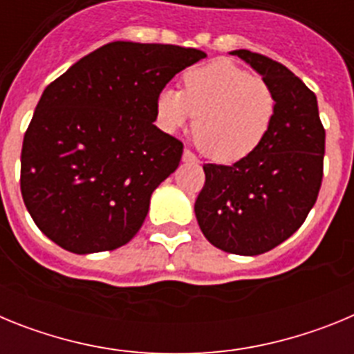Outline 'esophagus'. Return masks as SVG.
Here are the masks:
<instances>
[{
	"label": "esophagus",
	"instance_id": "1",
	"mask_svg": "<svg viewBox=\"0 0 354 354\" xmlns=\"http://www.w3.org/2000/svg\"><path fill=\"white\" fill-rule=\"evenodd\" d=\"M183 161L186 162H195L196 161V156L193 154L189 149H184V154H183Z\"/></svg>",
	"mask_w": 354,
	"mask_h": 354
}]
</instances>
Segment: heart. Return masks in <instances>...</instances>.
<instances>
[{
    "label": "heart",
    "mask_w": 354,
    "mask_h": 354,
    "mask_svg": "<svg viewBox=\"0 0 354 354\" xmlns=\"http://www.w3.org/2000/svg\"><path fill=\"white\" fill-rule=\"evenodd\" d=\"M274 109L270 84L225 58L186 71L183 92L167 88L158 99V117L167 131L180 129L196 115L193 138L218 162H236L257 150Z\"/></svg>",
    "instance_id": "b5f03b06"
}]
</instances>
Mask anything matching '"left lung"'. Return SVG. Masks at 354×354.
I'll use <instances>...</instances> for the list:
<instances>
[{
  "instance_id": "left-lung-1",
  "label": "left lung",
  "mask_w": 354,
  "mask_h": 354,
  "mask_svg": "<svg viewBox=\"0 0 354 354\" xmlns=\"http://www.w3.org/2000/svg\"><path fill=\"white\" fill-rule=\"evenodd\" d=\"M270 84L277 99L271 129L252 154L204 165L195 202L200 230L216 248L261 255L289 239L306 220L323 183L324 127L317 99L286 65L248 49L232 51Z\"/></svg>"
}]
</instances>
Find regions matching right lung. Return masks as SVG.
Listing matches in <instances>:
<instances>
[{"label":"right lung","mask_w":354,"mask_h":354,"mask_svg":"<svg viewBox=\"0 0 354 354\" xmlns=\"http://www.w3.org/2000/svg\"><path fill=\"white\" fill-rule=\"evenodd\" d=\"M205 53L109 42L46 86L21 152V193L37 227L72 253L120 248L150 195L174 174L183 142L154 126L168 81Z\"/></svg>","instance_id":"right-lung-1"}]
</instances>
